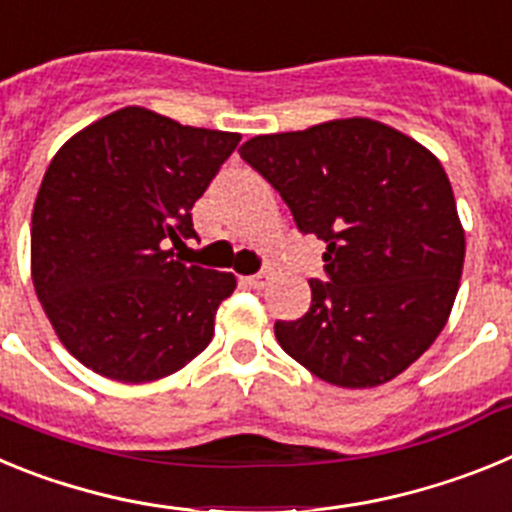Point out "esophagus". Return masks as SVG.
<instances>
[{
	"mask_svg": "<svg viewBox=\"0 0 512 512\" xmlns=\"http://www.w3.org/2000/svg\"><path fill=\"white\" fill-rule=\"evenodd\" d=\"M241 282L246 284L248 289H264L266 287V277H264V274H251V277H243Z\"/></svg>",
	"mask_w": 512,
	"mask_h": 512,
	"instance_id": "obj_1",
	"label": "esophagus"
}]
</instances>
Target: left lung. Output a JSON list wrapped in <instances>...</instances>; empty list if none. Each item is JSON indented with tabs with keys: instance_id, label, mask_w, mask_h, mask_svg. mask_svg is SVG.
Returning <instances> with one entry per match:
<instances>
[{
	"instance_id": "left-lung-1",
	"label": "left lung",
	"mask_w": 512,
	"mask_h": 512,
	"mask_svg": "<svg viewBox=\"0 0 512 512\" xmlns=\"http://www.w3.org/2000/svg\"><path fill=\"white\" fill-rule=\"evenodd\" d=\"M287 202L300 233L325 241L310 310L277 320L279 346L323 382L361 390L402 374L449 320L464 230L438 158L366 117L238 148Z\"/></svg>"
}]
</instances>
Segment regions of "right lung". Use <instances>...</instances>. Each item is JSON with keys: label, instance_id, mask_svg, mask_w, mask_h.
Here are the masks:
<instances>
[{"label": "right lung", "instance_id": "obj_1", "mask_svg": "<svg viewBox=\"0 0 512 512\" xmlns=\"http://www.w3.org/2000/svg\"><path fill=\"white\" fill-rule=\"evenodd\" d=\"M241 135L122 107L53 156L33 207V284L71 354L102 377H169L215 333L228 271L182 264L192 207Z\"/></svg>", "mask_w": 512, "mask_h": 512}]
</instances>
